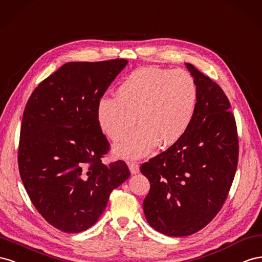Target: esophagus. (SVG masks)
<instances>
[{
  "mask_svg": "<svg viewBox=\"0 0 262 262\" xmlns=\"http://www.w3.org/2000/svg\"><path fill=\"white\" fill-rule=\"evenodd\" d=\"M128 168L132 174H136L139 172V166L137 162H128Z\"/></svg>",
  "mask_w": 262,
  "mask_h": 262,
  "instance_id": "1",
  "label": "esophagus"
}]
</instances>
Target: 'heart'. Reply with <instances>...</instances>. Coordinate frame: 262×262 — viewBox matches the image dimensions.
Segmentation results:
<instances>
[{"mask_svg": "<svg viewBox=\"0 0 262 262\" xmlns=\"http://www.w3.org/2000/svg\"><path fill=\"white\" fill-rule=\"evenodd\" d=\"M199 91L195 80L181 69L144 67L119 82L116 95L104 96L96 106L101 129L119 141L137 122L139 126L114 152L135 159L158 144L170 146L180 139L195 115Z\"/></svg>", "mask_w": 262, "mask_h": 262, "instance_id": "obj_1", "label": "heart"}]
</instances>
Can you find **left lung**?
<instances>
[{"label": "left lung", "mask_w": 262, "mask_h": 262, "mask_svg": "<svg viewBox=\"0 0 262 262\" xmlns=\"http://www.w3.org/2000/svg\"><path fill=\"white\" fill-rule=\"evenodd\" d=\"M185 67L199 91L195 115L180 139L140 166L150 182L143 204L146 220L172 237L196 233L215 217L238 162L237 128L227 96L193 64Z\"/></svg>", "instance_id": "left-lung-1"}]
</instances>
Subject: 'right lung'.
Masks as SVG:
<instances>
[{
	"mask_svg": "<svg viewBox=\"0 0 262 262\" xmlns=\"http://www.w3.org/2000/svg\"><path fill=\"white\" fill-rule=\"evenodd\" d=\"M126 64L125 59L64 63L27 101L19 174L36 210L64 233L93 226L111 192L130 176L122 160L102 162L110 145L96 117L100 99Z\"/></svg>",
	"mask_w": 262,
	"mask_h": 262,
	"instance_id": "add662e5",
	"label": "right lung"
}]
</instances>
